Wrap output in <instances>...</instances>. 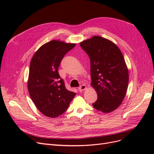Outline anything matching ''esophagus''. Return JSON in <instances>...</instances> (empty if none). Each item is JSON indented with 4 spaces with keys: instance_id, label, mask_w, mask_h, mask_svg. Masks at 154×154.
Instances as JSON below:
<instances>
[{
    "instance_id": "esophagus-1",
    "label": "esophagus",
    "mask_w": 154,
    "mask_h": 154,
    "mask_svg": "<svg viewBox=\"0 0 154 154\" xmlns=\"http://www.w3.org/2000/svg\"><path fill=\"white\" fill-rule=\"evenodd\" d=\"M86 88H87V87H86V85H84V84H83V85H81L80 87H79L78 89H79V91H80V92H82V91H83L85 90Z\"/></svg>"
}]
</instances>
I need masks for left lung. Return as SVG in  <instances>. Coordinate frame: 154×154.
I'll list each match as a JSON object with an SVG mask.
<instances>
[{
    "label": "left lung",
    "instance_id": "8db88e82",
    "mask_svg": "<svg viewBox=\"0 0 154 154\" xmlns=\"http://www.w3.org/2000/svg\"><path fill=\"white\" fill-rule=\"evenodd\" d=\"M91 60V85L97 99L96 110L109 113L118 108L127 93L128 71L122 53L112 42L99 36L80 42Z\"/></svg>",
    "mask_w": 154,
    "mask_h": 154
}]
</instances>
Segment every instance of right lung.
<instances>
[{
  "instance_id": "obj_1",
  "label": "right lung",
  "mask_w": 154,
  "mask_h": 154,
  "mask_svg": "<svg viewBox=\"0 0 154 154\" xmlns=\"http://www.w3.org/2000/svg\"><path fill=\"white\" fill-rule=\"evenodd\" d=\"M75 45L51 40L42 45L31 60L28 91L36 108L48 117L57 118L64 113L76 95L66 89L58 71L65 54Z\"/></svg>"
}]
</instances>
